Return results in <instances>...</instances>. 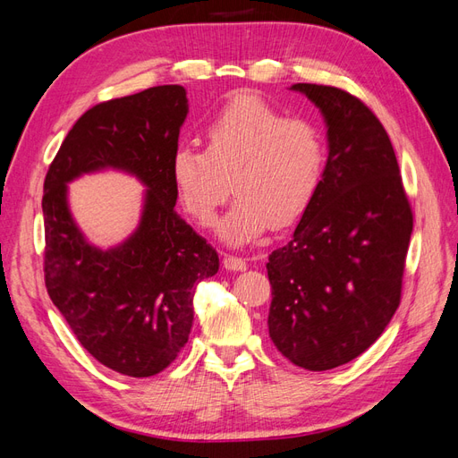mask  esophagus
Returning a JSON list of instances; mask_svg holds the SVG:
<instances>
[{"label":"esophagus","mask_w":458,"mask_h":458,"mask_svg":"<svg viewBox=\"0 0 458 458\" xmlns=\"http://www.w3.org/2000/svg\"><path fill=\"white\" fill-rule=\"evenodd\" d=\"M224 267L227 271H244L246 269V259H242L239 256H233V254H225Z\"/></svg>","instance_id":"esophagus-1"}]
</instances>
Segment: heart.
Listing matches in <instances>:
<instances>
[{"label":"heart","mask_w":458,"mask_h":458,"mask_svg":"<svg viewBox=\"0 0 458 458\" xmlns=\"http://www.w3.org/2000/svg\"><path fill=\"white\" fill-rule=\"evenodd\" d=\"M204 143L206 150L175 148L172 183L200 225L212 224L233 185L239 197L217 225L229 244L254 242L269 227L296 224L323 185L321 128L306 118H288L258 93L233 95L206 126Z\"/></svg>","instance_id":"obj_1"}]
</instances>
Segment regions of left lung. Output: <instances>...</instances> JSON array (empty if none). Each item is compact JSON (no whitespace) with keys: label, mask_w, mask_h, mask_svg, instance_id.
<instances>
[{"label":"left lung","mask_w":458,"mask_h":458,"mask_svg":"<svg viewBox=\"0 0 458 458\" xmlns=\"http://www.w3.org/2000/svg\"><path fill=\"white\" fill-rule=\"evenodd\" d=\"M327 122L323 185L294 237L267 261L269 336L308 370L350 363L378 340L401 300L412 210L390 137L355 95L294 84Z\"/></svg>","instance_id":"8db88e82"}]
</instances>
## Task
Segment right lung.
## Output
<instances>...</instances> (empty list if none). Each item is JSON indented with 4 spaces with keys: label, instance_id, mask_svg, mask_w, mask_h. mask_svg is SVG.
<instances>
[{
    "label": "right lung",
    "instance_id": "add662e5",
    "mask_svg": "<svg viewBox=\"0 0 458 458\" xmlns=\"http://www.w3.org/2000/svg\"><path fill=\"white\" fill-rule=\"evenodd\" d=\"M187 113L182 86L95 105L64 137L44 183L47 294L97 361L133 378L158 374L182 352L195 284L219 269L214 248L174 208L170 164ZM105 167L148 187L140 227L108 251L83 239L65 202L68 181Z\"/></svg>",
    "mask_w": 458,
    "mask_h": 458
}]
</instances>
